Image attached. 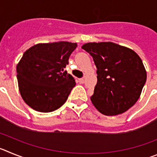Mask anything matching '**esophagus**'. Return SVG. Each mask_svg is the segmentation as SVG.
Here are the masks:
<instances>
[{
	"mask_svg": "<svg viewBox=\"0 0 157 157\" xmlns=\"http://www.w3.org/2000/svg\"><path fill=\"white\" fill-rule=\"evenodd\" d=\"M78 81H79V83H80V84H83V83L84 82V78H80V79H78Z\"/></svg>",
	"mask_w": 157,
	"mask_h": 157,
	"instance_id": "34e87169",
	"label": "esophagus"
}]
</instances>
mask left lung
<instances>
[{
    "label": "left lung",
    "mask_w": 157,
    "mask_h": 157,
    "mask_svg": "<svg viewBox=\"0 0 157 157\" xmlns=\"http://www.w3.org/2000/svg\"><path fill=\"white\" fill-rule=\"evenodd\" d=\"M82 48L97 67L98 80L91 97L94 107L104 115L114 116L133 106L147 77L136 52L113 42L87 43Z\"/></svg>",
    "instance_id": "left-lung-1"
}]
</instances>
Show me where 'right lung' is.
Segmentation results:
<instances>
[{
    "mask_svg": "<svg viewBox=\"0 0 157 157\" xmlns=\"http://www.w3.org/2000/svg\"><path fill=\"white\" fill-rule=\"evenodd\" d=\"M77 43L59 41L37 44L24 52L17 64L19 92L36 111L49 113L62 106L75 86V80L64 71Z\"/></svg>",
    "mask_w": 157,
    "mask_h": 157,
    "instance_id": "obj_1",
    "label": "right lung"
}]
</instances>
